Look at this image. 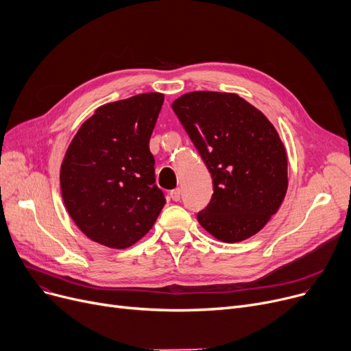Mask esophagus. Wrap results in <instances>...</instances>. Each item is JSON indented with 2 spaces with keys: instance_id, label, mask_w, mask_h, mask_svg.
<instances>
[{
  "instance_id": "1",
  "label": "esophagus",
  "mask_w": 351,
  "mask_h": 351,
  "mask_svg": "<svg viewBox=\"0 0 351 351\" xmlns=\"http://www.w3.org/2000/svg\"><path fill=\"white\" fill-rule=\"evenodd\" d=\"M170 197L174 199V202H180L181 199V190L180 189H176L170 193Z\"/></svg>"
}]
</instances>
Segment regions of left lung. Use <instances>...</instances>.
I'll return each instance as SVG.
<instances>
[{"instance_id": "1", "label": "left lung", "mask_w": 351, "mask_h": 351, "mask_svg": "<svg viewBox=\"0 0 351 351\" xmlns=\"http://www.w3.org/2000/svg\"><path fill=\"white\" fill-rule=\"evenodd\" d=\"M173 110L213 177L214 193L198 223L224 243L254 236L287 193V154L278 132L231 93H189Z\"/></svg>"}]
</instances>
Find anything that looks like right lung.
Instances as JSON below:
<instances>
[{
	"label": "right lung",
	"instance_id": "right-lung-1",
	"mask_svg": "<svg viewBox=\"0 0 351 351\" xmlns=\"http://www.w3.org/2000/svg\"><path fill=\"white\" fill-rule=\"evenodd\" d=\"M164 95L145 93L98 107L61 164L66 211L93 241L127 248L154 226L165 197L149 152Z\"/></svg>",
	"mask_w": 351,
	"mask_h": 351
}]
</instances>
